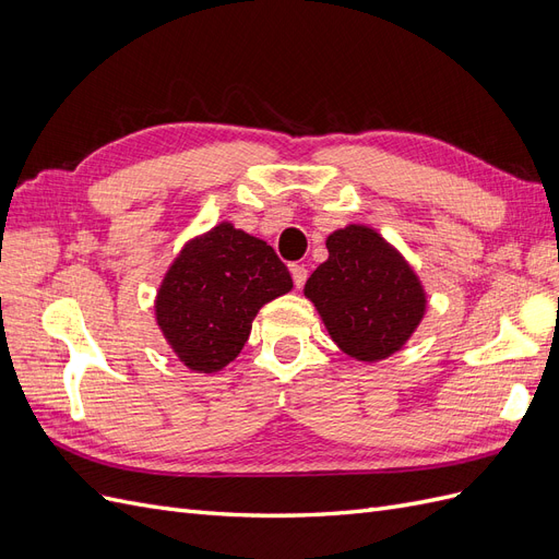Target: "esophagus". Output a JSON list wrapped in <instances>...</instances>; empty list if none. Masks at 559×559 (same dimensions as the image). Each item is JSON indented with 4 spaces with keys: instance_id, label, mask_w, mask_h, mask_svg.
I'll return each mask as SVG.
<instances>
[{
    "instance_id": "esophagus-1",
    "label": "esophagus",
    "mask_w": 559,
    "mask_h": 559,
    "mask_svg": "<svg viewBox=\"0 0 559 559\" xmlns=\"http://www.w3.org/2000/svg\"><path fill=\"white\" fill-rule=\"evenodd\" d=\"M292 277H294V284H296V289H302V284H306V280H308V270H306V265H292Z\"/></svg>"
}]
</instances>
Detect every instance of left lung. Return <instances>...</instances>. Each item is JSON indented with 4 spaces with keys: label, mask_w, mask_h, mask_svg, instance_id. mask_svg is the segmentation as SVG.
I'll list each match as a JSON object with an SVG mask.
<instances>
[{
    "label": "left lung",
    "mask_w": 559,
    "mask_h": 559,
    "mask_svg": "<svg viewBox=\"0 0 559 559\" xmlns=\"http://www.w3.org/2000/svg\"><path fill=\"white\" fill-rule=\"evenodd\" d=\"M326 249L329 259L308 277L302 294L352 359L373 364L392 357L427 312V292L413 265L364 224L333 230Z\"/></svg>",
    "instance_id": "obj_1"
}]
</instances>
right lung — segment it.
<instances>
[{
    "mask_svg": "<svg viewBox=\"0 0 559 559\" xmlns=\"http://www.w3.org/2000/svg\"><path fill=\"white\" fill-rule=\"evenodd\" d=\"M292 289L273 247L222 222L186 242L167 267L156 324L186 368L216 373L242 352L265 302Z\"/></svg>",
    "mask_w": 559,
    "mask_h": 559,
    "instance_id": "add662e5",
    "label": "right lung"
}]
</instances>
